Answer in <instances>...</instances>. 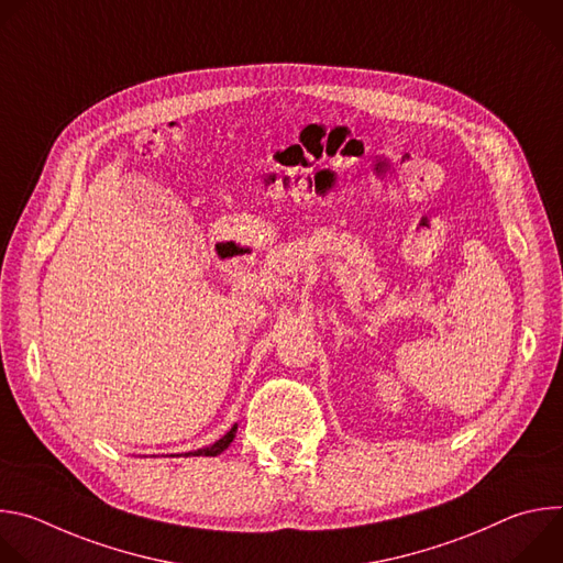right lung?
<instances>
[{"label": "right lung", "instance_id": "add662e5", "mask_svg": "<svg viewBox=\"0 0 563 563\" xmlns=\"http://www.w3.org/2000/svg\"><path fill=\"white\" fill-rule=\"evenodd\" d=\"M235 430H238V426H233L222 439H218L213 445H209V448H200V450H196V452H185V456H218L220 452H224L229 445H231V441H233V437H235Z\"/></svg>", "mask_w": 563, "mask_h": 563}]
</instances>
